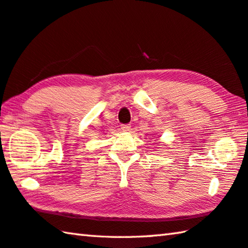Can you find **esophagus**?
<instances>
[{
  "instance_id": "obj_1",
  "label": "esophagus",
  "mask_w": 248,
  "mask_h": 248,
  "mask_svg": "<svg viewBox=\"0 0 248 248\" xmlns=\"http://www.w3.org/2000/svg\"><path fill=\"white\" fill-rule=\"evenodd\" d=\"M130 128H131V125L130 124H121V130H123V131H129L130 130Z\"/></svg>"
}]
</instances>
